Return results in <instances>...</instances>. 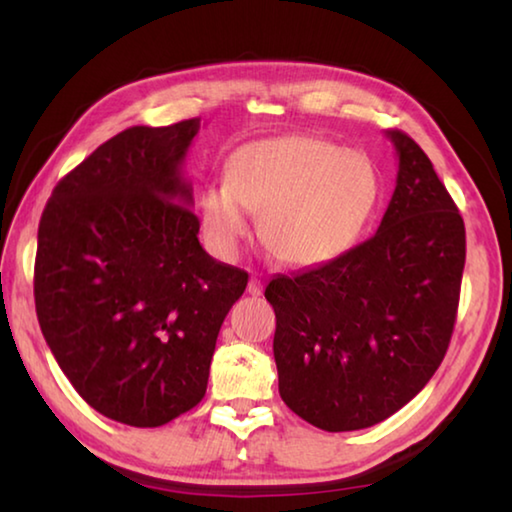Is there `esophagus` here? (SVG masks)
Here are the masks:
<instances>
[{"mask_svg":"<svg viewBox=\"0 0 512 512\" xmlns=\"http://www.w3.org/2000/svg\"><path fill=\"white\" fill-rule=\"evenodd\" d=\"M248 296H253V298L262 296V280H257V277H250V282H248Z\"/></svg>","mask_w":512,"mask_h":512,"instance_id":"34e87169","label":"esophagus"}]
</instances>
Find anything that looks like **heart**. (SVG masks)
<instances>
[{"label": "heart", "mask_w": 512, "mask_h": 512, "mask_svg": "<svg viewBox=\"0 0 512 512\" xmlns=\"http://www.w3.org/2000/svg\"><path fill=\"white\" fill-rule=\"evenodd\" d=\"M379 194V171L366 153L296 133L239 146L225 180L203 187L198 210L219 255L237 253L250 212H259L268 253L289 266H318L357 244Z\"/></svg>", "instance_id": "1"}]
</instances>
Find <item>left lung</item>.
I'll return each mask as SVG.
<instances>
[{
  "instance_id": "obj_1",
  "label": "left lung",
  "mask_w": 512,
  "mask_h": 512,
  "mask_svg": "<svg viewBox=\"0 0 512 512\" xmlns=\"http://www.w3.org/2000/svg\"><path fill=\"white\" fill-rule=\"evenodd\" d=\"M386 135L400 169L379 230L264 291L282 400L325 431L372 427L411 402L445 359L456 323L463 216L427 153L402 131Z\"/></svg>"
}]
</instances>
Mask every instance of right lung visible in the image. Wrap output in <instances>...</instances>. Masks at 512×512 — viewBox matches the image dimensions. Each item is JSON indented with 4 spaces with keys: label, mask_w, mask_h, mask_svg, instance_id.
Returning a JSON list of instances; mask_svg holds the SVG:
<instances>
[{
    "label": "right lung",
    "mask_w": 512,
    "mask_h": 512,
    "mask_svg": "<svg viewBox=\"0 0 512 512\" xmlns=\"http://www.w3.org/2000/svg\"><path fill=\"white\" fill-rule=\"evenodd\" d=\"M198 128H126L60 180L40 219L45 341L76 393L131 427H162L203 400L216 336L248 284L198 241L180 171Z\"/></svg>",
    "instance_id": "obj_1"
}]
</instances>
